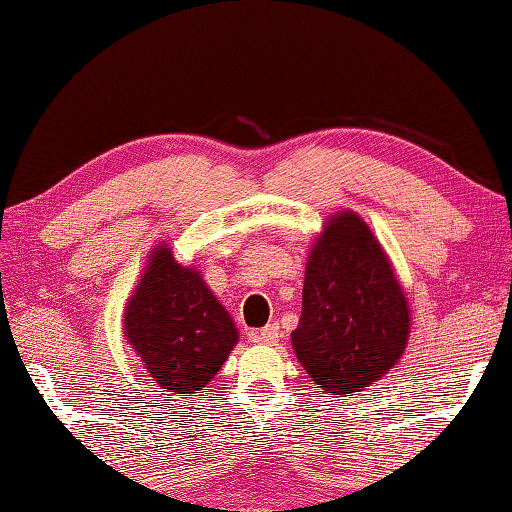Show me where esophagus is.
Listing matches in <instances>:
<instances>
[{
    "label": "esophagus",
    "instance_id": "obj_1",
    "mask_svg": "<svg viewBox=\"0 0 512 512\" xmlns=\"http://www.w3.org/2000/svg\"><path fill=\"white\" fill-rule=\"evenodd\" d=\"M250 341L262 343V345H275L279 341V325L268 323L262 330H253L250 332Z\"/></svg>",
    "mask_w": 512,
    "mask_h": 512
}]
</instances>
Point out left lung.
<instances>
[{
    "mask_svg": "<svg viewBox=\"0 0 512 512\" xmlns=\"http://www.w3.org/2000/svg\"><path fill=\"white\" fill-rule=\"evenodd\" d=\"M409 308L383 248L356 213L330 217L306 266L292 345L328 394H354L398 363Z\"/></svg>",
    "mask_w": 512,
    "mask_h": 512,
    "instance_id": "8db88e82",
    "label": "left lung"
}]
</instances>
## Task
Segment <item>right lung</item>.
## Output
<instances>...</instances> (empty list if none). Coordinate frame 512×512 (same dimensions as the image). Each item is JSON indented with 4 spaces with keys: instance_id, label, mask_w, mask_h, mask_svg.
<instances>
[{
    "instance_id": "add662e5",
    "label": "right lung",
    "mask_w": 512,
    "mask_h": 512,
    "mask_svg": "<svg viewBox=\"0 0 512 512\" xmlns=\"http://www.w3.org/2000/svg\"><path fill=\"white\" fill-rule=\"evenodd\" d=\"M125 336L160 389L195 394L237 343L235 323L198 270L156 248L125 308Z\"/></svg>"
}]
</instances>
